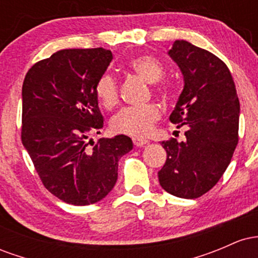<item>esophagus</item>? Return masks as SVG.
Segmentation results:
<instances>
[{
	"instance_id": "esophagus-1",
	"label": "esophagus",
	"mask_w": 258,
	"mask_h": 258,
	"mask_svg": "<svg viewBox=\"0 0 258 258\" xmlns=\"http://www.w3.org/2000/svg\"><path fill=\"white\" fill-rule=\"evenodd\" d=\"M133 144L136 147H144L146 144H148L147 139H142V138H133Z\"/></svg>"
}]
</instances>
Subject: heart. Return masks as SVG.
Returning <instances> with one entry per match:
<instances>
[{
    "mask_svg": "<svg viewBox=\"0 0 258 258\" xmlns=\"http://www.w3.org/2000/svg\"><path fill=\"white\" fill-rule=\"evenodd\" d=\"M127 68L137 74L149 84H158L164 78L165 69L162 64L152 55H137L127 63ZM158 92H162L158 90ZM94 94L99 104L106 110L116 106L119 103V84L109 73L99 76L94 85ZM161 116V110L156 104L144 106H131L117 112L110 121L112 132L130 137H144L152 131L154 123Z\"/></svg>",
    "mask_w": 258,
    "mask_h": 258,
    "instance_id": "heart-1",
    "label": "heart"
}]
</instances>
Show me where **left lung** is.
Instances as JSON below:
<instances>
[{
	"instance_id": "1",
	"label": "left lung",
	"mask_w": 258,
	"mask_h": 258,
	"mask_svg": "<svg viewBox=\"0 0 258 258\" xmlns=\"http://www.w3.org/2000/svg\"><path fill=\"white\" fill-rule=\"evenodd\" d=\"M168 55L184 80L170 121L186 126V139L161 142L167 158L159 182L174 197L197 199L214 188L232 160L240 104L229 69L211 52L177 40Z\"/></svg>"
}]
</instances>
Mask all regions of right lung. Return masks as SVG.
<instances>
[{
	"mask_svg": "<svg viewBox=\"0 0 258 258\" xmlns=\"http://www.w3.org/2000/svg\"><path fill=\"white\" fill-rule=\"evenodd\" d=\"M111 59L102 47L61 49L32 65L23 82V146L44 188L72 205L110 193L119 160L133 148L125 135L87 142L103 127L94 85Z\"/></svg>",
	"mask_w": 258,
	"mask_h": 258,
	"instance_id": "right-lung-1",
	"label": "right lung"
}]
</instances>
